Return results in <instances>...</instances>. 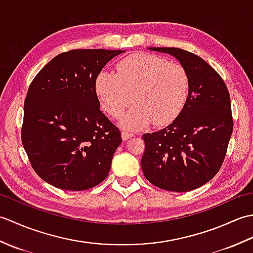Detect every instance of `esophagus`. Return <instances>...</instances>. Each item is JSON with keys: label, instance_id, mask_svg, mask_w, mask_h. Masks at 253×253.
Wrapping results in <instances>:
<instances>
[{"label": "esophagus", "instance_id": "obj_1", "mask_svg": "<svg viewBox=\"0 0 253 253\" xmlns=\"http://www.w3.org/2000/svg\"><path fill=\"white\" fill-rule=\"evenodd\" d=\"M131 137H133V133H130V132H128V131H123L122 132V139H123L124 141L128 140V139H130Z\"/></svg>", "mask_w": 253, "mask_h": 253}]
</instances>
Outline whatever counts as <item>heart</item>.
I'll return each mask as SVG.
<instances>
[{"label": "heart", "instance_id": "heart-1", "mask_svg": "<svg viewBox=\"0 0 253 253\" xmlns=\"http://www.w3.org/2000/svg\"><path fill=\"white\" fill-rule=\"evenodd\" d=\"M94 89L100 105L112 117H120L133 102L136 105L123 117L122 127L141 130L173 123L184 110L190 82L186 69L147 53H135L117 64V74L102 71Z\"/></svg>", "mask_w": 253, "mask_h": 253}]
</instances>
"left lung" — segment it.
Wrapping results in <instances>:
<instances>
[{
    "label": "left lung",
    "instance_id": "left-lung-1",
    "mask_svg": "<svg viewBox=\"0 0 253 253\" xmlns=\"http://www.w3.org/2000/svg\"><path fill=\"white\" fill-rule=\"evenodd\" d=\"M174 56L189 76L184 110L168 127L142 136L141 169L161 189L186 192L207 184L221 169L233 132L230 96L209 64L178 47H149Z\"/></svg>",
    "mask_w": 253,
    "mask_h": 253
}]
</instances>
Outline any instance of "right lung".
I'll list each match as a JSON object with an SVG mask.
<instances>
[{
  "mask_svg": "<svg viewBox=\"0 0 253 253\" xmlns=\"http://www.w3.org/2000/svg\"><path fill=\"white\" fill-rule=\"evenodd\" d=\"M123 52H64L30 84L21 141L32 169L47 184L64 190H87L109 175L122 137L100 111L94 83L106 63Z\"/></svg>",
  "mask_w": 253,
  "mask_h": 253,
  "instance_id": "1",
  "label": "right lung"
}]
</instances>
